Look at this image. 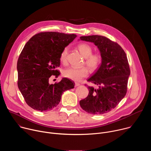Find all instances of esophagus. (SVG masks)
I'll list each match as a JSON object with an SVG mask.
<instances>
[{"instance_id": "esophagus-1", "label": "esophagus", "mask_w": 151, "mask_h": 151, "mask_svg": "<svg viewBox=\"0 0 151 151\" xmlns=\"http://www.w3.org/2000/svg\"><path fill=\"white\" fill-rule=\"evenodd\" d=\"M79 85H80L79 83H78V82H75V87H78V86H79Z\"/></svg>"}]
</instances>
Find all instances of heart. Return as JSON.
I'll return each instance as SVG.
<instances>
[{
    "instance_id": "obj_1",
    "label": "heart",
    "mask_w": 151,
    "mask_h": 151,
    "mask_svg": "<svg viewBox=\"0 0 151 151\" xmlns=\"http://www.w3.org/2000/svg\"><path fill=\"white\" fill-rule=\"evenodd\" d=\"M78 48L81 54L85 58V64L92 71L97 70L101 63L102 58L98 53H93L92 47L87 44H81L78 46ZM68 48H64L60 54V60L61 63H66L67 61V55ZM88 75V70L86 68H75L70 67L63 71L64 77L75 81H79L82 78L87 77Z\"/></svg>"
}]
</instances>
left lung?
Segmentation results:
<instances>
[{"instance_id":"left-lung-1","label":"left lung","mask_w":151,"mask_h":151,"mask_svg":"<svg viewBox=\"0 0 151 151\" xmlns=\"http://www.w3.org/2000/svg\"><path fill=\"white\" fill-rule=\"evenodd\" d=\"M80 39L93 42L102 58L99 69L87 79L98 88L88 87L89 94L79 101L80 106L90 114L107 113L119 104L127 91L130 69L127 55L119 44L106 37L92 35L81 36Z\"/></svg>"}]
</instances>
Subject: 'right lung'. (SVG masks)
<instances>
[{"instance_id":"obj_1","label":"right lung","mask_w":151,"mask_h":151,"mask_svg":"<svg viewBox=\"0 0 151 151\" xmlns=\"http://www.w3.org/2000/svg\"><path fill=\"white\" fill-rule=\"evenodd\" d=\"M76 37L75 34L56 32L39 33L26 43L17 61L18 87L26 103L40 112L51 111L60 103L62 93L74 88L68 78L49 83L58 77L60 54Z\"/></svg>"}]
</instances>
